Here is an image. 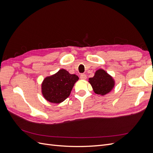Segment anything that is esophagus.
<instances>
[{"label": "esophagus", "mask_w": 153, "mask_h": 153, "mask_svg": "<svg viewBox=\"0 0 153 153\" xmlns=\"http://www.w3.org/2000/svg\"><path fill=\"white\" fill-rule=\"evenodd\" d=\"M80 77L82 80H85L87 78V76H86L85 74H81Z\"/></svg>", "instance_id": "obj_1"}]
</instances>
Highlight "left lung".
Masks as SVG:
<instances>
[{"label":"left lung","mask_w":153,"mask_h":153,"mask_svg":"<svg viewBox=\"0 0 153 153\" xmlns=\"http://www.w3.org/2000/svg\"><path fill=\"white\" fill-rule=\"evenodd\" d=\"M89 82L95 93L101 95L108 93L114 86V81L112 76L103 69L97 71L94 76L89 78Z\"/></svg>","instance_id":"1"}]
</instances>
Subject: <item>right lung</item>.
Returning <instances> with one entry per match:
<instances>
[{
	"instance_id": "obj_1",
	"label": "right lung",
	"mask_w": 153,
	"mask_h": 153,
	"mask_svg": "<svg viewBox=\"0 0 153 153\" xmlns=\"http://www.w3.org/2000/svg\"><path fill=\"white\" fill-rule=\"evenodd\" d=\"M78 80V76L75 74L71 75L65 69H61L43 80V95L51 103H61L70 94L74 84Z\"/></svg>"
}]
</instances>
